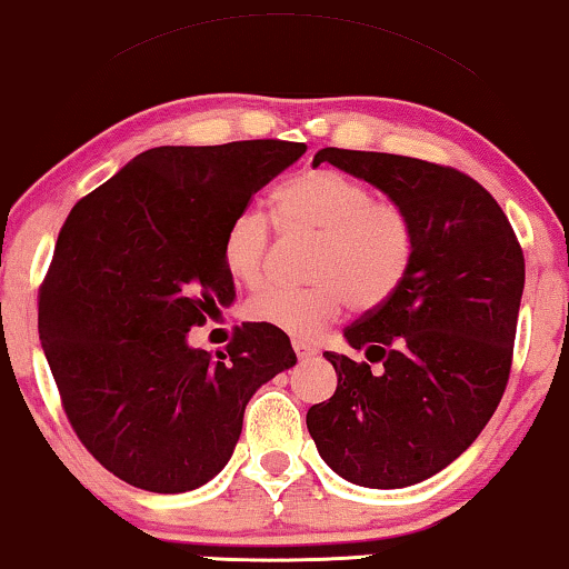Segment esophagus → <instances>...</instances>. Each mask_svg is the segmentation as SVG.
<instances>
[{
  "mask_svg": "<svg viewBox=\"0 0 569 569\" xmlns=\"http://www.w3.org/2000/svg\"><path fill=\"white\" fill-rule=\"evenodd\" d=\"M293 351H297L299 359H309V357L318 355V349L309 347V343H305V341H293Z\"/></svg>",
  "mask_w": 569,
  "mask_h": 569,
  "instance_id": "1",
  "label": "esophagus"
}]
</instances>
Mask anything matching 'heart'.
I'll list each match as a JSON object with an SVG mask.
<instances>
[{"label":"heart","mask_w":569,"mask_h":569,"mask_svg":"<svg viewBox=\"0 0 569 569\" xmlns=\"http://www.w3.org/2000/svg\"><path fill=\"white\" fill-rule=\"evenodd\" d=\"M272 220L283 233H318L309 257L307 289L270 286L249 299L254 322L291 338H315L357 309L386 305L405 283L415 260V222L399 201L376 199L370 186L333 168L301 170L272 191ZM272 249L268 214L247 207L222 233V264L236 283L264 280Z\"/></svg>","instance_id":"1"}]
</instances>
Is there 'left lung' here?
Returning a JSON list of instances; mask_svg holds the SVG:
<instances>
[{
    "label": "left lung",
    "instance_id": "1",
    "mask_svg": "<svg viewBox=\"0 0 569 569\" xmlns=\"http://www.w3.org/2000/svg\"><path fill=\"white\" fill-rule=\"evenodd\" d=\"M320 162L399 201L417 243L399 291L343 330L368 359L322 355L338 386L309 407L307 428L330 470L349 483L405 488L455 462L505 397L522 247L491 193L457 168L336 147L320 149Z\"/></svg>",
    "mask_w": 569,
    "mask_h": 569
}]
</instances>
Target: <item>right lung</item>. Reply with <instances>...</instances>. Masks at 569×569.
I'll return each mask as SVG.
<instances>
[{
    "instance_id": "obj_1",
    "label": "right lung",
    "mask_w": 569,
    "mask_h": 569,
    "mask_svg": "<svg viewBox=\"0 0 569 569\" xmlns=\"http://www.w3.org/2000/svg\"><path fill=\"white\" fill-rule=\"evenodd\" d=\"M307 152L299 141L157 147L70 210L39 286V336L62 409L99 465L152 493L226 467L243 409L297 365L289 336L236 328L212 357L189 330L228 307L222 233Z\"/></svg>"
}]
</instances>
